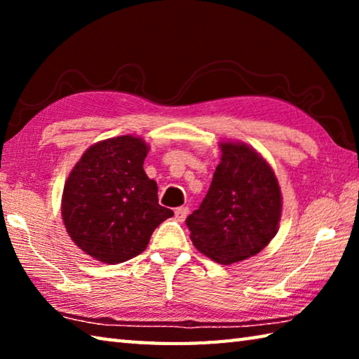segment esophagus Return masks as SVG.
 I'll list each match as a JSON object with an SVG mask.
<instances>
[{"label":"esophagus","mask_w":359,"mask_h":359,"mask_svg":"<svg viewBox=\"0 0 359 359\" xmlns=\"http://www.w3.org/2000/svg\"><path fill=\"white\" fill-rule=\"evenodd\" d=\"M174 214H175V218H177L179 222H184L187 215H188V208H187V205H180V208L174 210Z\"/></svg>","instance_id":"34e87169"}]
</instances>
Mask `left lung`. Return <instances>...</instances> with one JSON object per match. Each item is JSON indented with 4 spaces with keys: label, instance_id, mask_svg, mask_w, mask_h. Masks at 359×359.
<instances>
[{
    "label": "left lung",
    "instance_id": "1",
    "mask_svg": "<svg viewBox=\"0 0 359 359\" xmlns=\"http://www.w3.org/2000/svg\"><path fill=\"white\" fill-rule=\"evenodd\" d=\"M209 191L185 220L194 247L215 263L259 253L277 234L282 193L272 168L244 142H222Z\"/></svg>",
    "mask_w": 359,
    "mask_h": 359
}]
</instances>
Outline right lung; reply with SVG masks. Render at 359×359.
I'll return each mask as SVG.
<instances>
[{"instance_id":"1","label":"right lung","mask_w":359,"mask_h":359,"mask_svg":"<svg viewBox=\"0 0 359 359\" xmlns=\"http://www.w3.org/2000/svg\"><path fill=\"white\" fill-rule=\"evenodd\" d=\"M149 145L118 136L92 145L65 184L62 217L74 244L107 264L142 253L158 224L172 217L158 204L156 182L147 177Z\"/></svg>"}]
</instances>
